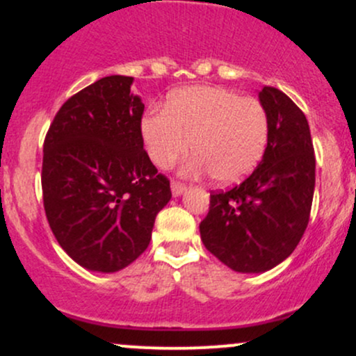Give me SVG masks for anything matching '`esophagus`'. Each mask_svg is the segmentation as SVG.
<instances>
[{"label":"esophagus","instance_id":"1","mask_svg":"<svg viewBox=\"0 0 356 356\" xmlns=\"http://www.w3.org/2000/svg\"><path fill=\"white\" fill-rule=\"evenodd\" d=\"M170 189H172L174 197H179V195L186 192V186H184V184H181V182H172V184H170Z\"/></svg>","mask_w":356,"mask_h":356}]
</instances>
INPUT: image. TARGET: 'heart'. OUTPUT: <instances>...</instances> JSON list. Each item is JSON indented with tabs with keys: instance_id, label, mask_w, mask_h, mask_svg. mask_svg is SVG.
<instances>
[{
	"instance_id": "1",
	"label": "heart",
	"mask_w": 356,
	"mask_h": 356,
	"mask_svg": "<svg viewBox=\"0 0 356 356\" xmlns=\"http://www.w3.org/2000/svg\"><path fill=\"white\" fill-rule=\"evenodd\" d=\"M150 161L167 169L194 150L187 174L209 172L231 186L248 177L263 159L269 137L266 108L252 97L224 87H189L174 92L165 110H152L140 122Z\"/></svg>"
}]
</instances>
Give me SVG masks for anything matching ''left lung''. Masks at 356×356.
<instances>
[{
  "instance_id": "8db88e82",
  "label": "left lung",
  "mask_w": 356,
  "mask_h": 356,
  "mask_svg": "<svg viewBox=\"0 0 356 356\" xmlns=\"http://www.w3.org/2000/svg\"><path fill=\"white\" fill-rule=\"evenodd\" d=\"M259 102L269 137L259 165L227 192L211 194L199 231L207 251L238 273H264L303 238L314 192V150L305 113L281 90L264 87Z\"/></svg>"
}]
</instances>
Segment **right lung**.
<instances>
[{
	"label": "right lung",
	"instance_id": "add662e5",
	"mask_svg": "<svg viewBox=\"0 0 356 356\" xmlns=\"http://www.w3.org/2000/svg\"><path fill=\"white\" fill-rule=\"evenodd\" d=\"M132 83V76L112 75L88 85L61 105L44 138L48 224L88 271L117 273L134 263L172 197L144 150V104Z\"/></svg>",
	"mask_w": 356,
	"mask_h": 356
}]
</instances>
